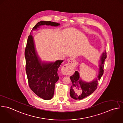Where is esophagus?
<instances>
[{
  "label": "esophagus",
  "instance_id": "obj_1",
  "mask_svg": "<svg viewBox=\"0 0 123 123\" xmlns=\"http://www.w3.org/2000/svg\"><path fill=\"white\" fill-rule=\"evenodd\" d=\"M75 63V60L73 59H69L68 60V63L62 67L61 70H62V72L64 74H66L68 71L73 69L74 68Z\"/></svg>",
  "mask_w": 123,
  "mask_h": 123
}]
</instances>
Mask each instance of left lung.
<instances>
[{
	"mask_svg": "<svg viewBox=\"0 0 123 123\" xmlns=\"http://www.w3.org/2000/svg\"><path fill=\"white\" fill-rule=\"evenodd\" d=\"M106 51L103 53L99 63V69L98 78L90 82H86L81 79L78 71H75L70 76L72 85L70 89V95L75 100H81L92 94L97 88L98 81L104 74L105 60L106 58Z\"/></svg>",
	"mask_w": 123,
	"mask_h": 123,
	"instance_id": "8db88e82",
	"label": "left lung"
}]
</instances>
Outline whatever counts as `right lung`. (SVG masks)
I'll return each instance as SVG.
<instances>
[{"mask_svg": "<svg viewBox=\"0 0 123 123\" xmlns=\"http://www.w3.org/2000/svg\"><path fill=\"white\" fill-rule=\"evenodd\" d=\"M56 26L60 24L51 21H41L38 22L31 31L41 25ZM25 71L30 89L37 96L44 100L53 97L55 83L59 79L57 70L63 60L55 62H43L39 58L35 49L33 37H28L25 49Z\"/></svg>", "mask_w": 123, "mask_h": 123, "instance_id": "right-lung-1", "label": "right lung"}]
</instances>
